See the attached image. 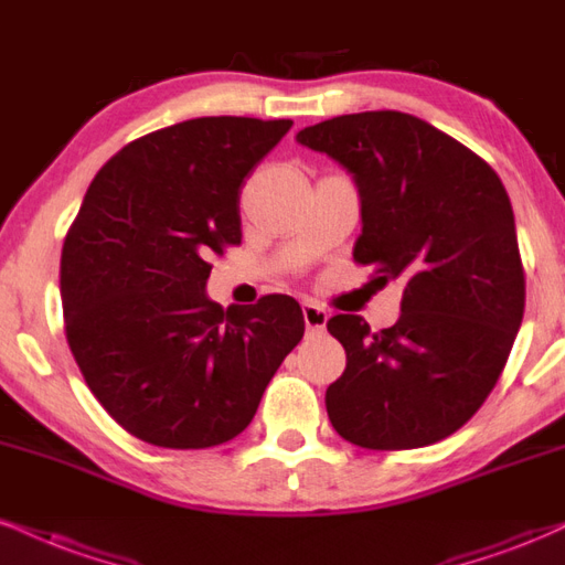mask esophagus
Returning a JSON list of instances; mask_svg holds the SVG:
<instances>
[{
    "label": "esophagus",
    "mask_w": 565,
    "mask_h": 565,
    "mask_svg": "<svg viewBox=\"0 0 565 565\" xmlns=\"http://www.w3.org/2000/svg\"><path fill=\"white\" fill-rule=\"evenodd\" d=\"M302 318H305V326H308V331H321L326 329V321H329V312L321 305L316 302H308L302 308Z\"/></svg>",
    "instance_id": "34e87169"
}]
</instances>
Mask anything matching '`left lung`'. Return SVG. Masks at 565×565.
<instances>
[{"label":"left lung","mask_w":565,"mask_h":565,"mask_svg":"<svg viewBox=\"0 0 565 565\" xmlns=\"http://www.w3.org/2000/svg\"><path fill=\"white\" fill-rule=\"evenodd\" d=\"M355 179L363 234L355 263L403 281L399 318L326 323L348 369L326 390L339 437L413 450L450 437L498 384L526 302L513 207L479 154L416 115H339L297 134Z\"/></svg>","instance_id":"obj_1"}]
</instances>
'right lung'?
Returning <instances> with one entry per match:
<instances>
[{"label":"right lung","mask_w":565,"mask_h":565,"mask_svg":"<svg viewBox=\"0 0 565 565\" xmlns=\"http://www.w3.org/2000/svg\"><path fill=\"white\" fill-rule=\"evenodd\" d=\"M291 120L194 118L113 154L60 260L65 337L88 390L136 439L205 450L242 434L305 334L300 302L207 300L210 257L242 242V183Z\"/></svg>","instance_id":"1"}]
</instances>
